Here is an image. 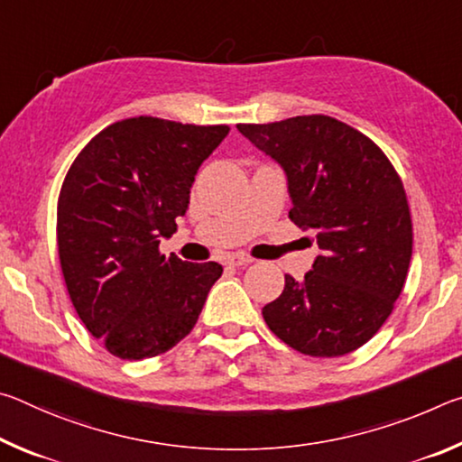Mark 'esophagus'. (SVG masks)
I'll use <instances>...</instances> for the list:
<instances>
[{"label": "esophagus", "mask_w": 462, "mask_h": 462, "mask_svg": "<svg viewBox=\"0 0 462 462\" xmlns=\"http://www.w3.org/2000/svg\"><path fill=\"white\" fill-rule=\"evenodd\" d=\"M253 261H254L253 256L242 254V253H234L226 256V264H228V267H246V264H250Z\"/></svg>", "instance_id": "esophagus-1"}]
</instances>
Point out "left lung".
Wrapping results in <instances>:
<instances>
[{
  "label": "left lung",
  "mask_w": 462,
  "mask_h": 462,
  "mask_svg": "<svg viewBox=\"0 0 462 462\" xmlns=\"http://www.w3.org/2000/svg\"><path fill=\"white\" fill-rule=\"evenodd\" d=\"M283 167L289 217L314 230L319 254L303 281L263 308L271 332L301 355L334 358L369 342L400 297L411 261V216L385 152L330 116L238 124Z\"/></svg>",
  "instance_id": "left-lung-1"
}]
</instances>
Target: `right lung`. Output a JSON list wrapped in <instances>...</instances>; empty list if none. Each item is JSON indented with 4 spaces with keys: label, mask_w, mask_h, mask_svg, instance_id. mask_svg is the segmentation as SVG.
Returning <instances> with one entry per match:
<instances>
[{
    "label": "right lung",
    "mask_w": 462,
    "mask_h": 462,
    "mask_svg": "<svg viewBox=\"0 0 462 462\" xmlns=\"http://www.w3.org/2000/svg\"><path fill=\"white\" fill-rule=\"evenodd\" d=\"M230 128L138 116L114 122L77 154L57 206L62 277L77 316L109 355L143 361L193 330L217 263L161 254L177 232L201 162Z\"/></svg>",
    "instance_id": "1"
}]
</instances>
